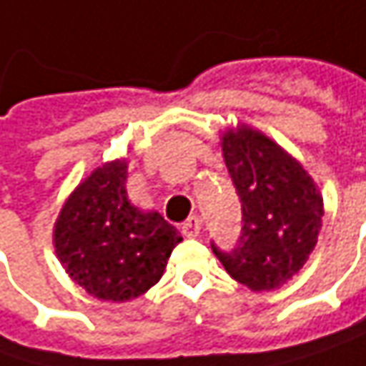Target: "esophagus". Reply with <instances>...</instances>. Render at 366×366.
I'll list each match as a JSON object with an SVG mask.
<instances>
[{
	"mask_svg": "<svg viewBox=\"0 0 366 366\" xmlns=\"http://www.w3.org/2000/svg\"><path fill=\"white\" fill-rule=\"evenodd\" d=\"M182 234L186 238H197L201 234V219L197 215L188 217L182 224Z\"/></svg>",
	"mask_w": 366,
	"mask_h": 366,
	"instance_id": "34e87169",
	"label": "esophagus"
}]
</instances>
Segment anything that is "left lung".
<instances>
[{
	"label": "left lung",
	"mask_w": 366,
	"mask_h": 366,
	"mask_svg": "<svg viewBox=\"0 0 366 366\" xmlns=\"http://www.w3.org/2000/svg\"><path fill=\"white\" fill-rule=\"evenodd\" d=\"M222 153L242 203L238 247L213 252L252 292H271L292 280L317 244L323 197L305 165L247 124L222 132Z\"/></svg>",
	"instance_id": "obj_1"
}]
</instances>
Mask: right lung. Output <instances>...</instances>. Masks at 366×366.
Listing matches in <instances>:
<instances>
[{
    "mask_svg": "<svg viewBox=\"0 0 366 366\" xmlns=\"http://www.w3.org/2000/svg\"><path fill=\"white\" fill-rule=\"evenodd\" d=\"M128 162L101 163L61 204L54 226L57 261L99 300L128 302L162 280L178 229L142 211L126 192Z\"/></svg>",
    "mask_w": 366,
    "mask_h": 366,
    "instance_id": "1",
    "label": "right lung"
}]
</instances>
